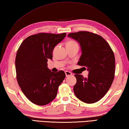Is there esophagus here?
Listing matches in <instances>:
<instances>
[{
  "label": "esophagus",
  "mask_w": 129,
  "mask_h": 129,
  "mask_svg": "<svg viewBox=\"0 0 129 129\" xmlns=\"http://www.w3.org/2000/svg\"><path fill=\"white\" fill-rule=\"evenodd\" d=\"M65 74H66V77H67V76H69L72 75V73H70V72L68 71H65Z\"/></svg>",
  "instance_id": "esophagus-1"
}]
</instances>
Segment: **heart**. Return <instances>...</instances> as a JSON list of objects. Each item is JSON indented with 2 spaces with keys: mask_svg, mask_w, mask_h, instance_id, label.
I'll return each instance as SVG.
<instances>
[{
  "mask_svg": "<svg viewBox=\"0 0 129 129\" xmlns=\"http://www.w3.org/2000/svg\"><path fill=\"white\" fill-rule=\"evenodd\" d=\"M67 43H69V44H74V43H75V42H74V41H69Z\"/></svg>",
  "mask_w": 129,
  "mask_h": 129,
  "instance_id": "b5f03b06",
  "label": "heart"
}]
</instances>
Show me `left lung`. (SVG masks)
<instances>
[{"label": "left lung", "mask_w": 129, "mask_h": 129, "mask_svg": "<svg viewBox=\"0 0 129 129\" xmlns=\"http://www.w3.org/2000/svg\"><path fill=\"white\" fill-rule=\"evenodd\" d=\"M68 37L80 44L82 55L78 64L85 67L88 71L87 78L75 75L76 83L74 87V93L83 102L96 103L105 96L113 81V51L108 43L96 34L80 31L70 33Z\"/></svg>", "instance_id": "1"}]
</instances>
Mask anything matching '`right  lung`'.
I'll list each match as a JSON object with an SVG mask.
<instances>
[{
    "instance_id": "obj_1",
    "label": "right lung",
    "mask_w": 129,
    "mask_h": 129,
    "mask_svg": "<svg viewBox=\"0 0 129 129\" xmlns=\"http://www.w3.org/2000/svg\"><path fill=\"white\" fill-rule=\"evenodd\" d=\"M66 33H41L27 37L20 45L15 59L17 80L31 103L48 104L55 98L59 85L66 77L64 71L51 72L47 67L53 51L64 39Z\"/></svg>"
}]
</instances>
